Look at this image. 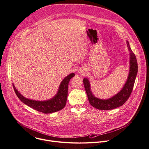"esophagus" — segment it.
<instances>
[{
	"mask_svg": "<svg viewBox=\"0 0 149 149\" xmlns=\"http://www.w3.org/2000/svg\"><path fill=\"white\" fill-rule=\"evenodd\" d=\"M83 70H84V69H83ZM79 73H84V71L82 70H80L79 71Z\"/></svg>",
	"mask_w": 149,
	"mask_h": 149,
	"instance_id": "obj_1",
	"label": "esophagus"
}]
</instances>
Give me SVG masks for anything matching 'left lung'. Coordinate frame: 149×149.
<instances>
[{
	"label": "left lung",
	"mask_w": 149,
	"mask_h": 149,
	"mask_svg": "<svg viewBox=\"0 0 149 149\" xmlns=\"http://www.w3.org/2000/svg\"><path fill=\"white\" fill-rule=\"evenodd\" d=\"M127 46L130 52V67L127 80L122 89L116 95L108 99H101L95 96L91 89L90 82L88 78H84V85L90 104L95 108L102 110H110L123 106L130 97L134 88L138 73V63L136 57L132 51L128 41Z\"/></svg>",
	"instance_id": "obj_1"
}]
</instances>
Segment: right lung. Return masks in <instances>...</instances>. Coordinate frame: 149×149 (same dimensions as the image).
I'll return each instance as SVG.
<instances>
[{
	"label": "right lung",
	"instance_id": "obj_1",
	"mask_svg": "<svg viewBox=\"0 0 149 149\" xmlns=\"http://www.w3.org/2000/svg\"><path fill=\"white\" fill-rule=\"evenodd\" d=\"M74 76L75 74L72 72L65 77L60 83L56 95L47 100L38 101L25 98L17 90L14 84L13 86L17 97L22 103L39 112L45 114L52 113L61 110L65 107L68 95V83Z\"/></svg>",
	"mask_w": 149,
	"mask_h": 149
}]
</instances>
